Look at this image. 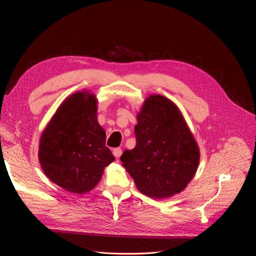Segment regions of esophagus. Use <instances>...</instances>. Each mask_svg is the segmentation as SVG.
Returning a JSON list of instances; mask_svg holds the SVG:
<instances>
[{"label":"esophagus","instance_id":"1","mask_svg":"<svg viewBox=\"0 0 256 256\" xmlns=\"http://www.w3.org/2000/svg\"><path fill=\"white\" fill-rule=\"evenodd\" d=\"M122 150L120 148H118H118H113V154L116 158H120L122 156Z\"/></svg>","mask_w":256,"mask_h":256}]
</instances>
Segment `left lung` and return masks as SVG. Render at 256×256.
<instances>
[{
	"mask_svg": "<svg viewBox=\"0 0 256 256\" xmlns=\"http://www.w3.org/2000/svg\"><path fill=\"white\" fill-rule=\"evenodd\" d=\"M136 144L120 161L143 194L164 198L186 188L198 166V147L177 106L150 96L138 114Z\"/></svg>",
	"mask_w": 256,
	"mask_h": 256,
	"instance_id": "left-lung-1",
	"label": "left lung"
}]
</instances>
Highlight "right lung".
I'll use <instances>...</instances> for the list:
<instances>
[{"mask_svg": "<svg viewBox=\"0 0 256 256\" xmlns=\"http://www.w3.org/2000/svg\"><path fill=\"white\" fill-rule=\"evenodd\" d=\"M96 104L94 95L74 94L60 106L40 138V161L44 174L69 192L92 190L115 159L106 146Z\"/></svg>", "mask_w": 256, "mask_h": 256, "instance_id": "right-lung-1", "label": "right lung"}]
</instances>
